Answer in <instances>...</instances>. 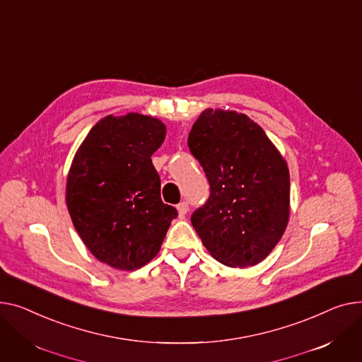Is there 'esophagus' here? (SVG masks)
Returning <instances> with one entry per match:
<instances>
[{
	"label": "esophagus",
	"mask_w": 362,
	"mask_h": 362,
	"mask_svg": "<svg viewBox=\"0 0 362 362\" xmlns=\"http://www.w3.org/2000/svg\"><path fill=\"white\" fill-rule=\"evenodd\" d=\"M177 210H178V216L182 219V218L187 215V211H188V203H187V202L180 203V204L177 206Z\"/></svg>",
	"instance_id": "1"
}]
</instances>
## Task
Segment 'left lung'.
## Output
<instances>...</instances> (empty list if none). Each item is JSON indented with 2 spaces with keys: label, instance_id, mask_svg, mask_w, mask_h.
Listing matches in <instances>:
<instances>
[{
  "label": "left lung",
  "instance_id": "8db88e82",
  "mask_svg": "<svg viewBox=\"0 0 362 362\" xmlns=\"http://www.w3.org/2000/svg\"><path fill=\"white\" fill-rule=\"evenodd\" d=\"M210 197L191 215L202 243L219 263L263 262L289 221V169L259 124L245 114L204 110L188 134Z\"/></svg>",
  "mask_w": 362,
  "mask_h": 362
}]
</instances>
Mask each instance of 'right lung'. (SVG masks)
<instances>
[{"mask_svg": "<svg viewBox=\"0 0 362 362\" xmlns=\"http://www.w3.org/2000/svg\"><path fill=\"white\" fill-rule=\"evenodd\" d=\"M166 127L130 112L98 121L71 162L66 203L73 225L93 256L119 270H136L160 250L177 209L160 199L152 155Z\"/></svg>", "mask_w": 362, "mask_h": 362, "instance_id": "add662e5", "label": "right lung"}]
</instances>
